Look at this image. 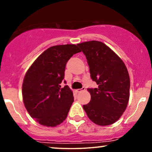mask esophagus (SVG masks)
Returning a JSON list of instances; mask_svg holds the SVG:
<instances>
[{
    "label": "esophagus",
    "mask_w": 152,
    "mask_h": 152,
    "mask_svg": "<svg viewBox=\"0 0 152 152\" xmlns=\"http://www.w3.org/2000/svg\"><path fill=\"white\" fill-rule=\"evenodd\" d=\"M85 87H82V88H80V89H77V91L78 93H80V92H82V91H85Z\"/></svg>",
    "instance_id": "34e87169"
}]
</instances>
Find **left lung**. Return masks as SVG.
Instances as JSON below:
<instances>
[{"label":"left lung","instance_id":"8db88e82","mask_svg":"<svg viewBox=\"0 0 152 152\" xmlns=\"http://www.w3.org/2000/svg\"><path fill=\"white\" fill-rule=\"evenodd\" d=\"M86 56L91 77L98 85L88 88L91 99L83 109L91 121L100 126L113 124L125 111L129 99L130 79L122 60L97 41L77 44Z\"/></svg>","mask_w":152,"mask_h":152}]
</instances>
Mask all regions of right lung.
Returning <instances> with one entry per match:
<instances>
[{"instance_id":"obj_1","label":"right lung","mask_w":152,"mask_h":152,"mask_svg":"<svg viewBox=\"0 0 152 152\" xmlns=\"http://www.w3.org/2000/svg\"><path fill=\"white\" fill-rule=\"evenodd\" d=\"M80 52L74 44L52 46L27 71L22 86L23 100L31 117L41 125L53 127L67 117L74 102L73 93L67 85L61 88L60 84L66 63Z\"/></svg>"}]
</instances>
